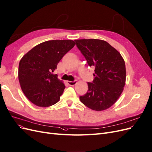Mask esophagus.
Here are the masks:
<instances>
[{"mask_svg":"<svg viewBox=\"0 0 152 152\" xmlns=\"http://www.w3.org/2000/svg\"><path fill=\"white\" fill-rule=\"evenodd\" d=\"M66 82H67L68 84H69V85L70 86H75V85L76 84V83H77V81H76V80H75V81H74V82L67 81Z\"/></svg>","mask_w":152,"mask_h":152,"instance_id":"1","label":"esophagus"}]
</instances>
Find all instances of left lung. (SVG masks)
<instances>
[{"instance_id":"left-lung-1","label":"left lung","mask_w":152,"mask_h":152,"mask_svg":"<svg viewBox=\"0 0 152 152\" xmlns=\"http://www.w3.org/2000/svg\"><path fill=\"white\" fill-rule=\"evenodd\" d=\"M75 41L88 65L95 66V78L92 83H87V92L80 96V100L94 111H104L111 107L123 91L126 77L124 60L119 52L106 41Z\"/></svg>"}]
</instances>
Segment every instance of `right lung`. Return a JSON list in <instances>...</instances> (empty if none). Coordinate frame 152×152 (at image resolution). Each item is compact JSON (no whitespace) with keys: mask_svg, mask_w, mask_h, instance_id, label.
Returning <instances> with one entry per match:
<instances>
[{"mask_svg":"<svg viewBox=\"0 0 152 152\" xmlns=\"http://www.w3.org/2000/svg\"><path fill=\"white\" fill-rule=\"evenodd\" d=\"M75 45V41L70 39L46 41L34 46L20 60L18 78L20 87L34 105L46 107L60 101L65 86L52 72Z\"/></svg>","mask_w":152,"mask_h":152,"instance_id":"obj_1","label":"right lung"}]
</instances>
